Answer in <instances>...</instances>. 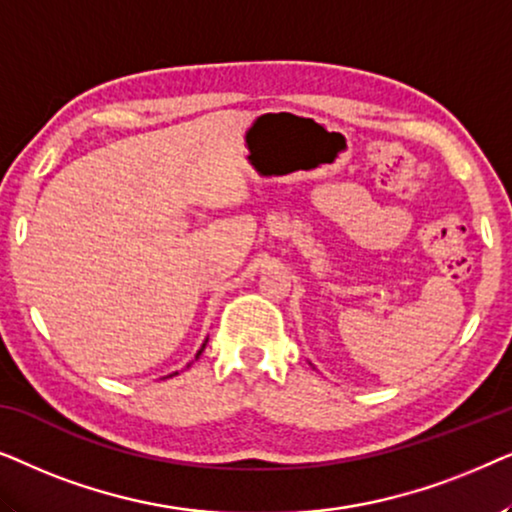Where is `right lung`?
Returning a JSON list of instances; mask_svg holds the SVG:
<instances>
[{"mask_svg":"<svg viewBox=\"0 0 512 512\" xmlns=\"http://www.w3.org/2000/svg\"><path fill=\"white\" fill-rule=\"evenodd\" d=\"M206 342H208V339H206ZM206 342H203V346H201V349H199V353H196V358H199V356H201V353H203V349H206ZM189 365H192V363H189ZM189 365H187V367H189ZM175 374H177V372H173V374H168V377H175Z\"/></svg>","mask_w":512,"mask_h":512,"instance_id":"add662e5","label":"right lung"}]
</instances>
